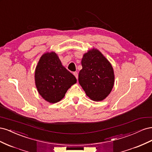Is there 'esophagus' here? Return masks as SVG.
Returning <instances> with one entry per match:
<instances>
[{"label": "esophagus", "mask_w": 152, "mask_h": 152, "mask_svg": "<svg viewBox=\"0 0 152 152\" xmlns=\"http://www.w3.org/2000/svg\"><path fill=\"white\" fill-rule=\"evenodd\" d=\"M73 75H74L75 77L77 78V79H78V76H79V75H78V73L75 72L73 73Z\"/></svg>", "instance_id": "34e87169"}]
</instances>
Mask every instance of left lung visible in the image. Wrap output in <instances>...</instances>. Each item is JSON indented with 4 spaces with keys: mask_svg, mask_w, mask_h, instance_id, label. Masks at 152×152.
Listing matches in <instances>:
<instances>
[{
    "mask_svg": "<svg viewBox=\"0 0 152 152\" xmlns=\"http://www.w3.org/2000/svg\"><path fill=\"white\" fill-rule=\"evenodd\" d=\"M81 63L82 69L79 74V82L86 95L95 102L104 99L114 86L112 64L96 48L84 54Z\"/></svg>",
    "mask_w": 152,
    "mask_h": 152,
    "instance_id": "8db88e82",
    "label": "left lung"
}]
</instances>
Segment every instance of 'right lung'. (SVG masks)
Returning <instances> with one entry per match:
<instances>
[{
  "label": "right lung",
  "instance_id": "obj_1",
  "mask_svg": "<svg viewBox=\"0 0 152 152\" xmlns=\"http://www.w3.org/2000/svg\"><path fill=\"white\" fill-rule=\"evenodd\" d=\"M77 82L75 77L64 67L53 51L42 55L35 70V83L38 93L50 103H56Z\"/></svg>",
  "mask_w": 152,
  "mask_h": 152
}]
</instances>
